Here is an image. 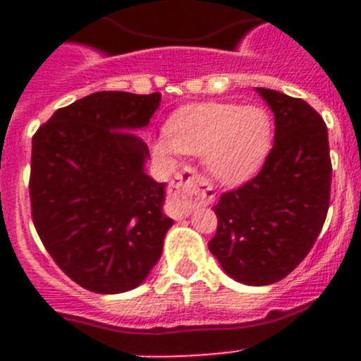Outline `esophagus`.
<instances>
[{
    "mask_svg": "<svg viewBox=\"0 0 361 361\" xmlns=\"http://www.w3.org/2000/svg\"><path fill=\"white\" fill-rule=\"evenodd\" d=\"M214 189L209 181L197 174V170L185 169L176 176L174 187L170 192V208L176 217H187L197 206L212 202Z\"/></svg>",
    "mask_w": 361,
    "mask_h": 361,
    "instance_id": "1",
    "label": "esophagus"
}]
</instances>
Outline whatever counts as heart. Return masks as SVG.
Returning <instances> with one entry per match:
<instances>
[{
  "mask_svg": "<svg viewBox=\"0 0 361 361\" xmlns=\"http://www.w3.org/2000/svg\"><path fill=\"white\" fill-rule=\"evenodd\" d=\"M271 118L262 106L208 103L180 110L169 121V138L155 142L159 157L174 153L204 157L206 169L223 183H240L268 157Z\"/></svg>",
  "mask_w": 361,
  "mask_h": 361,
  "instance_id": "1",
  "label": "heart"
}]
</instances>
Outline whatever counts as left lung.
Returning <instances> with one entry per match:
<instances>
[{"mask_svg": "<svg viewBox=\"0 0 361 361\" xmlns=\"http://www.w3.org/2000/svg\"><path fill=\"white\" fill-rule=\"evenodd\" d=\"M275 118L274 147L262 170L214 206L209 251L226 275L264 286L290 274L319 238L330 206L328 129L302 99L257 87Z\"/></svg>", "mask_w": 361, "mask_h": 361, "instance_id": "8db88e82", "label": "left lung"}]
</instances>
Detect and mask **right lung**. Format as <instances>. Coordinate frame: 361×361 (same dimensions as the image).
Masks as SVG:
<instances>
[{"label":"right lung","instance_id":"1","mask_svg":"<svg viewBox=\"0 0 361 361\" xmlns=\"http://www.w3.org/2000/svg\"><path fill=\"white\" fill-rule=\"evenodd\" d=\"M161 93L97 92L59 109L31 142L37 234L71 279L97 294L142 285L174 221L164 183L146 174V129Z\"/></svg>","mask_w":361,"mask_h":361}]
</instances>
